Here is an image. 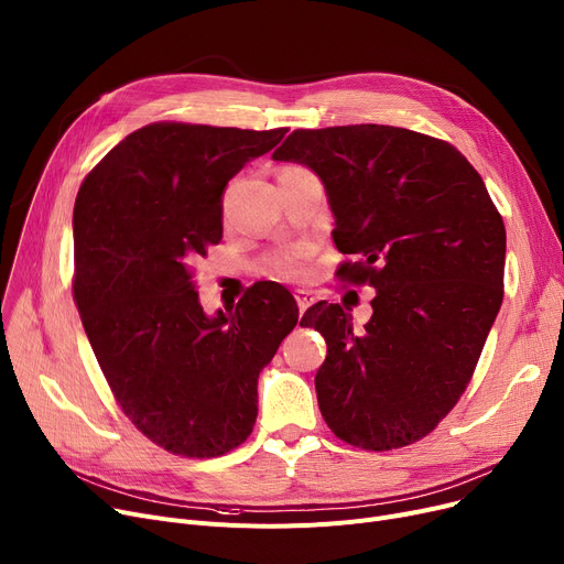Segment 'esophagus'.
<instances>
[{
  "label": "esophagus",
  "mask_w": 564,
  "mask_h": 564,
  "mask_svg": "<svg viewBox=\"0 0 564 564\" xmlns=\"http://www.w3.org/2000/svg\"><path fill=\"white\" fill-rule=\"evenodd\" d=\"M294 300H297V306L304 313L315 302V294L311 290H294Z\"/></svg>",
  "instance_id": "obj_1"
}]
</instances>
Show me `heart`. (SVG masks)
<instances>
[{"instance_id": "obj_1", "label": "heart", "mask_w": 564, "mask_h": 564, "mask_svg": "<svg viewBox=\"0 0 564 564\" xmlns=\"http://www.w3.org/2000/svg\"><path fill=\"white\" fill-rule=\"evenodd\" d=\"M304 251L302 249H292V251H285L283 256H279L274 260V272L281 274V276H288V279H294L304 274Z\"/></svg>"}]
</instances>
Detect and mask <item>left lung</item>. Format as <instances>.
Segmentation results:
<instances>
[{"mask_svg": "<svg viewBox=\"0 0 564 564\" xmlns=\"http://www.w3.org/2000/svg\"><path fill=\"white\" fill-rule=\"evenodd\" d=\"M272 160L308 166L336 219L338 276L375 288L354 332L338 304L302 322L327 340L315 375L332 432L366 451L402 448L457 404L502 304L506 226L455 145L391 126L294 130Z\"/></svg>", "mask_w": 564, "mask_h": 564, "instance_id": "1", "label": "left lung"}]
</instances>
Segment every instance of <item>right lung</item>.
<instances>
[{"label":"right lung","instance_id":"right-lung-1","mask_svg":"<svg viewBox=\"0 0 564 564\" xmlns=\"http://www.w3.org/2000/svg\"><path fill=\"white\" fill-rule=\"evenodd\" d=\"M279 130L153 123L100 160L79 187L75 304L116 402L164 451L217 457L247 441L258 375L300 308L274 281L207 315L192 274L224 232V189Z\"/></svg>","mask_w":564,"mask_h":564}]
</instances>
